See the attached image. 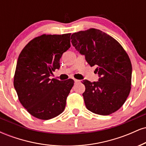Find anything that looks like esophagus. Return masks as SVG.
Returning a JSON list of instances; mask_svg holds the SVG:
<instances>
[{
  "mask_svg": "<svg viewBox=\"0 0 146 146\" xmlns=\"http://www.w3.org/2000/svg\"><path fill=\"white\" fill-rule=\"evenodd\" d=\"M74 82H75V83H79V82H80V80H76V79H74Z\"/></svg>",
  "mask_w": 146,
  "mask_h": 146,
  "instance_id": "34e87169",
  "label": "esophagus"
}]
</instances>
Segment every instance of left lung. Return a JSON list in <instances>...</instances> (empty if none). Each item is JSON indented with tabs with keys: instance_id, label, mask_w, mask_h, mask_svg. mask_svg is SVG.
Wrapping results in <instances>:
<instances>
[{
	"instance_id": "8db88e82",
	"label": "left lung",
	"mask_w": 146,
	"mask_h": 146,
	"mask_svg": "<svg viewBox=\"0 0 146 146\" xmlns=\"http://www.w3.org/2000/svg\"><path fill=\"white\" fill-rule=\"evenodd\" d=\"M71 40L90 66H97L100 78L93 82L83 80L86 108L101 115L115 113L124 104L131 88L132 64L128 54L116 40L99 29L74 33Z\"/></svg>"
}]
</instances>
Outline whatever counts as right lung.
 Listing matches in <instances>:
<instances>
[{
    "label": "right lung",
    "instance_id": "1",
    "mask_svg": "<svg viewBox=\"0 0 146 146\" xmlns=\"http://www.w3.org/2000/svg\"><path fill=\"white\" fill-rule=\"evenodd\" d=\"M71 33L42 35L22 50L15 71L14 86L19 101L33 117L48 120L61 114L74 84L72 79H50L59 69L63 53L71 46Z\"/></svg>",
    "mask_w": 146,
    "mask_h": 146
}]
</instances>
